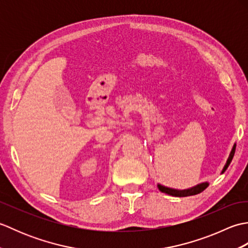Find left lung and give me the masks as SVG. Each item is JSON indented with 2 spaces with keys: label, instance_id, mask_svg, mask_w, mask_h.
Returning a JSON list of instances; mask_svg holds the SVG:
<instances>
[{
  "label": "left lung",
  "instance_id": "obj_1",
  "mask_svg": "<svg viewBox=\"0 0 248 248\" xmlns=\"http://www.w3.org/2000/svg\"><path fill=\"white\" fill-rule=\"evenodd\" d=\"M234 152H235V145L232 147V150H231V152H230L228 160H227V162H226V164H225L223 170H222V173L225 172V170L228 168L231 161H232L233 155H234ZM208 186H209V182H203V183L197 184V186H193L191 188H187V189H176V188H170V187L163 186H161V184H157V187H159V189H160L162 193L171 195V196H175V197L192 196V195H196V194L202 193Z\"/></svg>",
  "mask_w": 248,
  "mask_h": 248
}]
</instances>
